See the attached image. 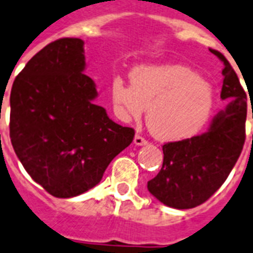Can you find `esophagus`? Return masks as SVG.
I'll return each instance as SVG.
<instances>
[{
  "mask_svg": "<svg viewBox=\"0 0 253 253\" xmlns=\"http://www.w3.org/2000/svg\"><path fill=\"white\" fill-rule=\"evenodd\" d=\"M147 143H149V142H147V139L143 138L142 135L137 134L134 137V145H137V146H145V145H147Z\"/></svg>",
  "mask_w": 253,
  "mask_h": 253,
  "instance_id": "esophagus-1",
  "label": "esophagus"
}]
</instances>
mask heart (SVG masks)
Returning <instances> with one entry per match:
<instances>
[{
	"mask_svg": "<svg viewBox=\"0 0 253 253\" xmlns=\"http://www.w3.org/2000/svg\"><path fill=\"white\" fill-rule=\"evenodd\" d=\"M131 84L114 79L111 99L123 120H138L149 107L147 125L156 138L178 141L202 129L213 108V90L183 64L135 67Z\"/></svg>",
	"mask_w": 253,
	"mask_h": 253,
	"instance_id": "obj_1",
	"label": "heart"
}]
</instances>
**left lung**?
<instances>
[{
    "instance_id": "left-lung-1",
    "label": "left lung",
    "mask_w": 253,
    "mask_h": 253,
    "mask_svg": "<svg viewBox=\"0 0 253 253\" xmlns=\"http://www.w3.org/2000/svg\"><path fill=\"white\" fill-rule=\"evenodd\" d=\"M210 50L224 62L221 99L230 102L206 133L163 145L162 169L147 182L156 199L177 210L194 208L210 199L230 174L246 141V91L226 58Z\"/></svg>"
}]
</instances>
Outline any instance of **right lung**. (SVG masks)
<instances>
[{
	"label": "right lung",
	"instance_id": "right-lung-1",
	"mask_svg": "<svg viewBox=\"0 0 253 253\" xmlns=\"http://www.w3.org/2000/svg\"><path fill=\"white\" fill-rule=\"evenodd\" d=\"M84 41L59 39L31 58L10 94V138L35 182L55 198L90 190L134 129L112 122L94 103L98 93L84 74Z\"/></svg>",
	"mask_w": 253,
	"mask_h": 253
}]
</instances>
